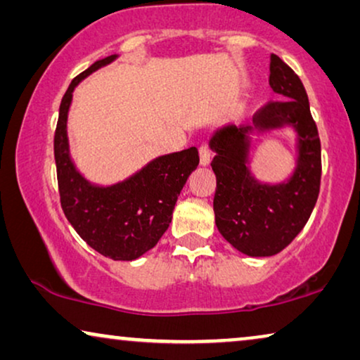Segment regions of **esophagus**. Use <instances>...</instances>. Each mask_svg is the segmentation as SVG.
I'll return each instance as SVG.
<instances>
[{
  "label": "esophagus",
  "mask_w": 360,
  "mask_h": 360,
  "mask_svg": "<svg viewBox=\"0 0 360 360\" xmlns=\"http://www.w3.org/2000/svg\"><path fill=\"white\" fill-rule=\"evenodd\" d=\"M211 162V152L206 146L200 147V165L201 167H208Z\"/></svg>",
  "instance_id": "obj_1"
}]
</instances>
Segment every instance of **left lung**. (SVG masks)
I'll use <instances>...</instances> for the list:
<instances>
[{
    "instance_id": "8db88e82",
    "label": "left lung",
    "mask_w": 360,
    "mask_h": 360,
    "mask_svg": "<svg viewBox=\"0 0 360 360\" xmlns=\"http://www.w3.org/2000/svg\"><path fill=\"white\" fill-rule=\"evenodd\" d=\"M269 85L280 101L254 117V126L228 127L210 141L216 175L214 223L221 236L249 257H270L303 229L316 205L321 179V144L307 91L282 58L270 56ZM294 132V169L280 182H262L250 164L257 137Z\"/></svg>"
}]
</instances>
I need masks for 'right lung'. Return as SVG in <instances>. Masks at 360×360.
Here are the masks:
<instances>
[{
  "label": "right lung",
  "instance_id": "obj_1",
  "mask_svg": "<svg viewBox=\"0 0 360 360\" xmlns=\"http://www.w3.org/2000/svg\"><path fill=\"white\" fill-rule=\"evenodd\" d=\"M116 58V53L100 58L70 83L58 110L53 155L62 210L77 234L108 259L136 260L154 248L169 228L176 198L200 159L196 147L170 152L106 185L88 180L78 170L67 132L73 91L82 80Z\"/></svg>",
  "mask_w": 360,
  "mask_h": 360
}]
</instances>
